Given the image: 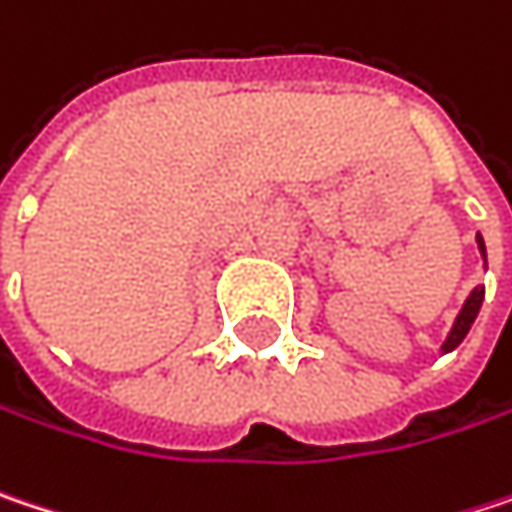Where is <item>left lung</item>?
Masks as SVG:
<instances>
[{
    "instance_id": "8db88e82",
    "label": "left lung",
    "mask_w": 512,
    "mask_h": 512,
    "mask_svg": "<svg viewBox=\"0 0 512 512\" xmlns=\"http://www.w3.org/2000/svg\"><path fill=\"white\" fill-rule=\"evenodd\" d=\"M478 252H481L484 263H487V246H484V237H481V234H478ZM481 304H484V287H475V290L469 293V299L460 307V313H457V319H454V325H451V331H448V337H445V343H442V354L454 351L463 343V337L469 334L472 322H475L478 313H481Z\"/></svg>"
}]
</instances>
